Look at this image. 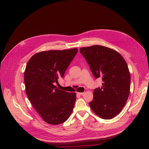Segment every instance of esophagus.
Instances as JSON below:
<instances>
[{
    "label": "esophagus",
    "instance_id": "esophagus-1",
    "mask_svg": "<svg viewBox=\"0 0 149 149\" xmlns=\"http://www.w3.org/2000/svg\"><path fill=\"white\" fill-rule=\"evenodd\" d=\"M77 94L80 95H83L84 94V92H77Z\"/></svg>",
    "mask_w": 149,
    "mask_h": 149
}]
</instances>
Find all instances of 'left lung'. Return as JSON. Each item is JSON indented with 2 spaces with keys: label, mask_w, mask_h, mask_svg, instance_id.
Returning <instances> with one entry per match:
<instances>
[{
  "label": "left lung",
  "mask_w": 149,
  "mask_h": 149,
  "mask_svg": "<svg viewBox=\"0 0 149 149\" xmlns=\"http://www.w3.org/2000/svg\"><path fill=\"white\" fill-rule=\"evenodd\" d=\"M80 50L93 76L103 81L101 88L93 90L89 106L101 118L111 119L120 113L129 95L130 75L126 62L120 54L106 46L93 45Z\"/></svg>",
  "instance_id": "obj_1"
}]
</instances>
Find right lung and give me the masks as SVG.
I'll return each instance as SVG.
<instances>
[{
  "label": "right lung",
  "mask_w": 149,
  "mask_h": 149,
  "mask_svg": "<svg viewBox=\"0 0 149 149\" xmlns=\"http://www.w3.org/2000/svg\"><path fill=\"white\" fill-rule=\"evenodd\" d=\"M78 52L77 48L38 52L27 63L24 73L28 100L46 123L57 125L71 115L76 100L74 92L58 89L55 83L63 77Z\"/></svg>",
  "instance_id": "add662e5"
}]
</instances>
